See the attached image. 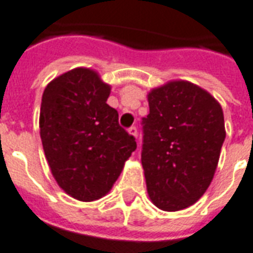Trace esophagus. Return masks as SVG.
Instances as JSON below:
<instances>
[{"mask_svg": "<svg viewBox=\"0 0 253 253\" xmlns=\"http://www.w3.org/2000/svg\"><path fill=\"white\" fill-rule=\"evenodd\" d=\"M128 134H130V135H132V137L134 138H138V130H137V127H130V128H128Z\"/></svg>", "mask_w": 253, "mask_h": 253, "instance_id": "1", "label": "esophagus"}]
</instances>
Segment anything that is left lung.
I'll use <instances>...</instances> for the list:
<instances>
[{
    "mask_svg": "<svg viewBox=\"0 0 253 253\" xmlns=\"http://www.w3.org/2000/svg\"><path fill=\"white\" fill-rule=\"evenodd\" d=\"M142 167L150 201L179 211L210 186L226 137L222 107L207 90L184 80L148 93Z\"/></svg>",
    "mask_w": 253,
    "mask_h": 253,
    "instance_id": "8db88e82",
    "label": "left lung"
}]
</instances>
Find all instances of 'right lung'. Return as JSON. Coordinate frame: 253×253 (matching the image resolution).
<instances>
[{
    "label": "right lung",
    "mask_w": 253,
    "mask_h": 253,
    "mask_svg": "<svg viewBox=\"0 0 253 253\" xmlns=\"http://www.w3.org/2000/svg\"><path fill=\"white\" fill-rule=\"evenodd\" d=\"M111 85L89 67H76L47 84L39 128L54 179L67 195L83 202L104 196L137 149L107 104Z\"/></svg>",
    "instance_id": "add662e5"
}]
</instances>
